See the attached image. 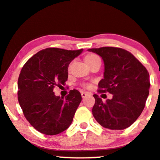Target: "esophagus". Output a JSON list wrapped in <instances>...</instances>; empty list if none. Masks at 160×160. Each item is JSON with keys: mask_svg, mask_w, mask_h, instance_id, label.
<instances>
[{"mask_svg": "<svg viewBox=\"0 0 160 160\" xmlns=\"http://www.w3.org/2000/svg\"><path fill=\"white\" fill-rule=\"evenodd\" d=\"M88 94V93H87V92H84V91H82V92L81 93V96H82V98H85L86 97L87 95Z\"/></svg>", "mask_w": 160, "mask_h": 160, "instance_id": "34e87169", "label": "esophagus"}]
</instances>
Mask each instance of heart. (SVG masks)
<instances>
[{
	"mask_svg": "<svg viewBox=\"0 0 160 160\" xmlns=\"http://www.w3.org/2000/svg\"><path fill=\"white\" fill-rule=\"evenodd\" d=\"M97 61H100V58L97 54H94V53H90V54H88L86 57H85V61H86V63L88 66L91 65V63H93V62ZM85 86L86 87H89L90 85L86 84Z\"/></svg>",
	"mask_w": 160,
	"mask_h": 160,
	"instance_id": "1",
	"label": "heart"
}]
</instances>
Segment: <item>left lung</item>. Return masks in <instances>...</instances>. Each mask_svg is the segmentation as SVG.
<instances>
[{
  "label": "left lung",
  "instance_id": "1",
  "mask_svg": "<svg viewBox=\"0 0 160 160\" xmlns=\"http://www.w3.org/2000/svg\"><path fill=\"white\" fill-rule=\"evenodd\" d=\"M97 53L105 64L104 78L99 82V93L109 92L111 99L103 102L93 94L94 118L101 126L121 130L131 126L144 109L150 88L146 67L128 51L104 47L88 50Z\"/></svg>",
  "mask_w": 160,
  "mask_h": 160
}]
</instances>
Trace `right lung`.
Here are the masks:
<instances>
[{
	"label": "right lung",
	"instance_id": "add662e5",
	"mask_svg": "<svg viewBox=\"0 0 160 160\" xmlns=\"http://www.w3.org/2000/svg\"><path fill=\"white\" fill-rule=\"evenodd\" d=\"M46 48L25 63L18 78V101L23 114L34 129L55 135L69 128L82 100L78 90L65 98L55 96L53 88L65 86L69 63L82 52Z\"/></svg>",
	"mask_w": 160,
	"mask_h": 160
}]
</instances>
